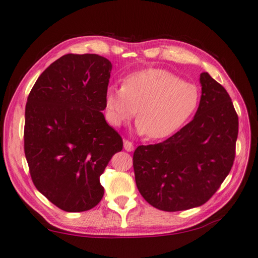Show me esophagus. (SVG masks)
Instances as JSON below:
<instances>
[{
    "mask_svg": "<svg viewBox=\"0 0 258 258\" xmlns=\"http://www.w3.org/2000/svg\"><path fill=\"white\" fill-rule=\"evenodd\" d=\"M124 149L126 150V151L131 152V151H133V150H134V145H133V143L131 142V141H127V140H125V141H124Z\"/></svg>",
    "mask_w": 258,
    "mask_h": 258,
    "instance_id": "34e87169",
    "label": "esophagus"
}]
</instances>
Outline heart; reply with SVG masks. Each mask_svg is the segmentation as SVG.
I'll list each match as a JSON object with an SVG mask.
<instances>
[{"mask_svg":"<svg viewBox=\"0 0 258 258\" xmlns=\"http://www.w3.org/2000/svg\"><path fill=\"white\" fill-rule=\"evenodd\" d=\"M200 91L194 83L162 69L128 74L123 86L107 88L105 107L114 126L127 123L138 112V131L158 140L179 130L196 111Z\"/></svg>","mask_w":258,"mask_h":258,"instance_id":"1","label":"heart"}]
</instances>
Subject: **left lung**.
Returning <instances> with one entry per match:
<instances>
[{
	"instance_id": "obj_1",
	"label": "left lung",
	"mask_w": 258,
	"mask_h": 258,
	"mask_svg": "<svg viewBox=\"0 0 258 258\" xmlns=\"http://www.w3.org/2000/svg\"><path fill=\"white\" fill-rule=\"evenodd\" d=\"M200 106L194 118L166 141L140 145L133 154L135 182L156 209L176 212L201 207L231 170L238 115L226 89L201 73Z\"/></svg>"
}]
</instances>
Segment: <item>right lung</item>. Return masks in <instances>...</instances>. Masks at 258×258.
Instances as JSON below:
<instances>
[{
  "instance_id": "1",
  "label": "right lung",
  "mask_w": 258,
  "mask_h": 258,
  "mask_svg": "<svg viewBox=\"0 0 258 258\" xmlns=\"http://www.w3.org/2000/svg\"><path fill=\"white\" fill-rule=\"evenodd\" d=\"M111 63L97 54H67L37 79L25 113V154L34 185L67 212L100 202V175L123 140L104 114Z\"/></svg>"
}]
</instances>
